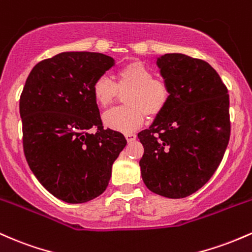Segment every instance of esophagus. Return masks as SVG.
<instances>
[{"label": "esophagus", "mask_w": 252, "mask_h": 252, "mask_svg": "<svg viewBox=\"0 0 252 252\" xmlns=\"http://www.w3.org/2000/svg\"><path fill=\"white\" fill-rule=\"evenodd\" d=\"M125 137L128 143H132V141H134L135 139H137V134H134V133H126Z\"/></svg>", "instance_id": "1"}]
</instances>
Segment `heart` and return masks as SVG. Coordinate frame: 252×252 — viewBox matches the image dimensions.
<instances>
[{
	"label": "heart",
	"mask_w": 252,
	"mask_h": 252,
	"mask_svg": "<svg viewBox=\"0 0 252 252\" xmlns=\"http://www.w3.org/2000/svg\"><path fill=\"white\" fill-rule=\"evenodd\" d=\"M117 84L107 76L94 82L93 95L101 107L109 106L118 95V89L125 94L126 106L113 108L103 114L104 126L114 131H134L143 125L146 114L156 117L169 102L170 93L163 81L155 80L154 72L141 62H131L117 72Z\"/></svg>",
	"instance_id": "b5f03b06"
}]
</instances>
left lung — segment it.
Segmentation results:
<instances>
[{
  "label": "left lung",
  "mask_w": 252,
  "mask_h": 252,
  "mask_svg": "<svg viewBox=\"0 0 252 252\" xmlns=\"http://www.w3.org/2000/svg\"><path fill=\"white\" fill-rule=\"evenodd\" d=\"M170 97L148 129L139 165L155 194L182 199L199 190L219 166L230 139L227 88L207 62L182 53L157 57Z\"/></svg>",
  "instance_id": "obj_1"
}]
</instances>
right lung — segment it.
<instances>
[{
	"label": "right lung",
	"instance_id": "right-lung-1",
	"mask_svg": "<svg viewBox=\"0 0 252 252\" xmlns=\"http://www.w3.org/2000/svg\"><path fill=\"white\" fill-rule=\"evenodd\" d=\"M114 59L97 52H62L28 75L20 117L27 163L42 187L67 203H83L106 190L112 165L127 141L103 129L93 95ZM98 127L95 134L88 129Z\"/></svg>",
	"mask_w": 252,
	"mask_h": 252
}]
</instances>
